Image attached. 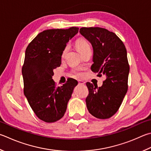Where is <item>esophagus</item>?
<instances>
[{"instance_id":"esophagus-1","label":"esophagus","mask_w":151,"mask_h":151,"mask_svg":"<svg viewBox=\"0 0 151 151\" xmlns=\"http://www.w3.org/2000/svg\"><path fill=\"white\" fill-rule=\"evenodd\" d=\"M78 84H85V82L84 81L79 80V81H78Z\"/></svg>"}]
</instances>
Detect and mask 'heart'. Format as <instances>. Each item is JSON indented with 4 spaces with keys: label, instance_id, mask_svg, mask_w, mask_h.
Masks as SVG:
<instances>
[{
    "label": "heart",
    "instance_id": "obj_1",
    "mask_svg": "<svg viewBox=\"0 0 151 151\" xmlns=\"http://www.w3.org/2000/svg\"><path fill=\"white\" fill-rule=\"evenodd\" d=\"M76 47H77V49L79 51V53H81L82 52H83L84 50H86V49L90 48V46L89 45L88 42L86 40L84 39V38H81V39L78 40L77 42H76ZM66 51H67V48L65 49L63 52V55H64L65 53H66ZM74 74H75V75L76 76H82V73L78 70H75L74 71Z\"/></svg>",
    "mask_w": 151,
    "mask_h": 151
}]
</instances>
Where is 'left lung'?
<instances>
[{
  "mask_svg": "<svg viewBox=\"0 0 151 151\" xmlns=\"http://www.w3.org/2000/svg\"><path fill=\"white\" fill-rule=\"evenodd\" d=\"M79 32L92 45V71L106 78L100 87L86 83L89 91L87 109L96 118L108 119L118 110L127 92L129 65L127 50L116 34L105 28H81Z\"/></svg>",
  "mask_w": 151,
  "mask_h": 151,
  "instance_id": "1",
  "label": "left lung"
}]
</instances>
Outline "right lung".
Wrapping results in <instances>:
<instances>
[{"label":"right lung","instance_id":"right-lung-1","mask_svg":"<svg viewBox=\"0 0 151 151\" xmlns=\"http://www.w3.org/2000/svg\"><path fill=\"white\" fill-rule=\"evenodd\" d=\"M78 32L76 27L44 30L26 49L22 69L24 93L35 114L45 122L53 123L63 117L74 88L78 84L70 78L57 87L52 79L53 70L61 64L67 42Z\"/></svg>","mask_w":151,"mask_h":151}]
</instances>
